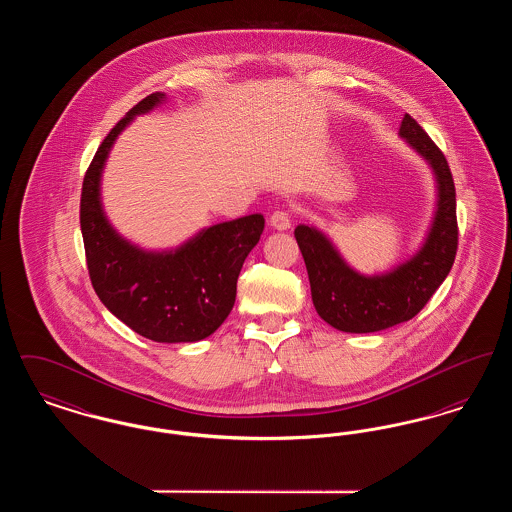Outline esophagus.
I'll use <instances>...</instances> for the list:
<instances>
[{"label":"esophagus","instance_id":"1","mask_svg":"<svg viewBox=\"0 0 512 512\" xmlns=\"http://www.w3.org/2000/svg\"><path fill=\"white\" fill-rule=\"evenodd\" d=\"M270 226L274 230H290V226H292L290 215L286 211H274L270 217Z\"/></svg>","mask_w":512,"mask_h":512}]
</instances>
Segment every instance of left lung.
<instances>
[{"mask_svg":"<svg viewBox=\"0 0 512 512\" xmlns=\"http://www.w3.org/2000/svg\"><path fill=\"white\" fill-rule=\"evenodd\" d=\"M399 136L430 165L438 190L434 219L413 257L368 276L349 267L332 240L315 226L295 228L318 317L341 332H380L411 320L447 278L457 255V201L447 159L411 115L403 117Z\"/></svg>","mask_w":512,"mask_h":512,"instance_id":"obj_1","label":"left lung"}]
</instances>
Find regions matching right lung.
I'll return each instance as SVG.
<instances>
[{
    "label": "right lung",
    "mask_w": 512,
    "mask_h": 512,
    "mask_svg": "<svg viewBox=\"0 0 512 512\" xmlns=\"http://www.w3.org/2000/svg\"><path fill=\"white\" fill-rule=\"evenodd\" d=\"M155 92L134 105L101 142L82 182L80 230L92 286L101 303L128 328L159 343L209 338L230 315L245 257L265 219L247 215L203 228L167 251L130 244L111 226L101 203V174L122 130L165 103Z\"/></svg>",
    "instance_id": "1"
}]
</instances>
